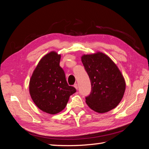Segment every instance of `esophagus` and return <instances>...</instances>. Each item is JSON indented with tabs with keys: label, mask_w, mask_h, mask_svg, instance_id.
Listing matches in <instances>:
<instances>
[{
	"label": "esophagus",
	"mask_w": 149,
	"mask_h": 149,
	"mask_svg": "<svg viewBox=\"0 0 149 149\" xmlns=\"http://www.w3.org/2000/svg\"><path fill=\"white\" fill-rule=\"evenodd\" d=\"M74 88H75L76 89H78V84H75L74 85Z\"/></svg>",
	"instance_id": "esophagus-1"
}]
</instances>
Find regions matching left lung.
Here are the masks:
<instances>
[{
    "mask_svg": "<svg viewBox=\"0 0 149 149\" xmlns=\"http://www.w3.org/2000/svg\"><path fill=\"white\" fill-rule=\"evenodd\" d=\"M81 62L91 83V92L85 97L86 103L100 113L115 108L125 89L124 78L116 64L101 52L84 55Z\"/></svg>",
    "mask_w": 149,
    "mask_h": 149,
    "instance_id": "left-lung-1",
    "label": "left lung"
}]
</instances>
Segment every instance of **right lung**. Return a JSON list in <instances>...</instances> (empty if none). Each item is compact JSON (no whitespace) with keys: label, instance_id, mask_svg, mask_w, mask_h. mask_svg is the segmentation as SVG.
<instances>
[{"label":"right lung","instance_id":"obj_1","mask_svg":"<svg viewBox=\"0 0 149 149\" xmlns=\"http://www.w3.org/2000/svg\"><path fill=\"white\" fill-rule=\"evenodd\" d=\"M61 55L51 52L42 57L29 82V92L35 104L42 111L56 114L63 110L70 95L77 92L66 81L61 67Z\"/></svg>","mask_w":149,"mask_h":149}]
</instances>
